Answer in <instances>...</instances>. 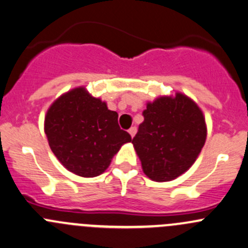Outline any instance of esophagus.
Listing matches in <instances>:
<instances>
[{"mask_svg": "<svg viewBox=\"0 0 248 248\" xmlns=\"http://www.w3.org/2000/svg\"><path fill=\"white\" fill-rule=\"evenodd\" d=\"M128 133L131 134V137L133 138L135 135V133H137V127H131V128L128 129Z\"/></svg>", "mask_w": 248, "mask_h": 248, "instance_id": "1", "label": "esophagus"}]
</instances>
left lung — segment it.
Returning <instances> with one entry per match:
<instances>
[{
    "mask_svg": "<svg viewBox=\"0 0 248 248\" xmlns=\"http://www.w3.org/2000/svg\"><path fill=\"white\" fill-rule=\"evenodd\" d=\"M144 122L132 144L145 174L168 182L184 173L199 157L207 138L203 113L183 93L159 97L147 103Z\"/></svg>",
    "mask_w": 248,
    "mask_h": 248,
    "instance_id": "left-lung-1",
    "label": "left lung"
}]
</instances>
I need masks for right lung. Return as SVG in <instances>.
Segmentation results:
<instances>
[{
  "mask_svg": "<svg viewBox=\"0 0 248 248\" xmlns=\"http://www.w3.org/2000/svg\"><path fill=\"white\" fill-rule=\"evenodd\" d=\"M116 111L84 88L61 96L47 110L45 133L48 145L69 171L80 177H96L107 170L122 145L131 142L120 128Z\"/></svg>",
  "mask_w": 248,
  "mask_h": 248,
  "instance_id": "add662e5",
  "label": "right lung"
}]
</instances>
